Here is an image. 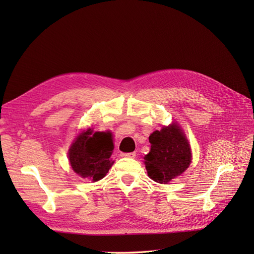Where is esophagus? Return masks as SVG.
<instances>
[{
    "label": "esophagus",
    "mask_w": 254,
    "mask_h": 254,
    "mask_svg": "<svg viewBox=\"0 0 254 254\" xmlns=\"http://www.w3.org/2000/svg\"><path fill=\"white\" fill-rule=\"evenodd\" d=\"M136 153L133 152H121V156L124 157V158H134Z\"/></svg>",
    "instance_id": "34e87169"
}]
</instances>
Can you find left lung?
I'll return each mask as SVG.
<instances>
[{
    "label": "left lung",
    "mask_w": 254,
    "mask_h": 254,
    "mask_svg": "<svg viewBox=\"0 0 254 254\" xmlns=\"http://www.w3.org/2000/svg\"><path fill=\"white\" fill-rule=\"evenodd\" d=\"M151 148L144 157L150 179L167 183L181 175L190 163V148L186 135L178 125L173 124L156 130L149 136Z\"/></svg>",
    "instance_id": "left-lung-1"
}]
</instances>
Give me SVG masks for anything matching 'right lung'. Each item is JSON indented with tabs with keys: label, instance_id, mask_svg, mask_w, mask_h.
<instances>
[{
	"label": "right lung",
	"instance_id": "right-lung-1",
	"mask_svg": "<svg viewBox=\"0 0 254 254\" xmlns=\"http://www.w3.org/2000/svg\"><path fill=\"white\" fill-rule=\"evenodd\" d=\"M113 150L110 132H94L88 129L75 140L68 151L73 171L93 181L103 179L113 164L110 157Z\"/></svg>",
	"mask_w": 254,
	"mask_h": 254
}]
</instances>
